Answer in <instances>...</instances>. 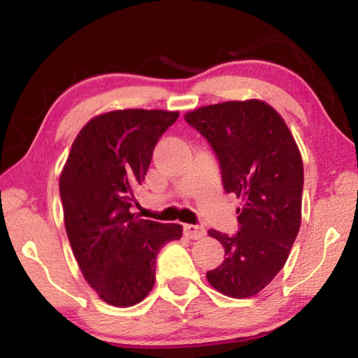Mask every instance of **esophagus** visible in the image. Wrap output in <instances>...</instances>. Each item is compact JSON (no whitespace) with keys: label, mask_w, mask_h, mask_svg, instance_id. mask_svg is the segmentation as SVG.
I'll use <instances>...</instances> for the list:
<instances>
[{"label":"esophagus","mask_w":358,"mask_h":358,"mask_svg":"<svg viewBox=\"0 0 358 358\" xmlns=\"http://www.w3.org/2000/svg\"><path fill=\"white\" fill-rule=\"evenodd\" d=\"M185 236L189 239H202L206 236V229L199 224H185Z\"/></svg>","instance_id":"34e87169"}]
</instances>
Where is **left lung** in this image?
Masks as SVG:
<instances>
[{"instance_id": "8db88e82", "label": "left lung", "mask_w": 358, "mask_h": 358, "mask_svg": "<svg viewBox=\"0 0 358 358\" xmlns=\"http://www.w3.org/2000/svg\"><path fill=\"white\" fill-rule=\"evenodd\" d=\"M185 119L212 145L224 191L242 201L236 236L208 231L224 247V261L207 280L226 296H255L283 268L301 226V152L283 117L263 100L201 106Z\"/></svg>"}]
</instances>
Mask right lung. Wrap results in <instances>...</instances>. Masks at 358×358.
Here are the masks:
<instances>
[{
	"instance_id": "add662e5",
	"label": "right lung",
	"mask_w": 358,
	"mask_h": 358,
	"mask_svg": "<svg viewBox=\"0 0 358 358\" xmlns=\"http://www.w3.org/2000/svg\"><path fill=\"white\" fill-rule=\"evenodd\" d=\"M178 111L115 110L79 130L60 173L68 241L84 279L100 299L129 308L148 296L156 257L181 237V224L130 212L157 140Z\"/></svg>"
}]
</instances>
